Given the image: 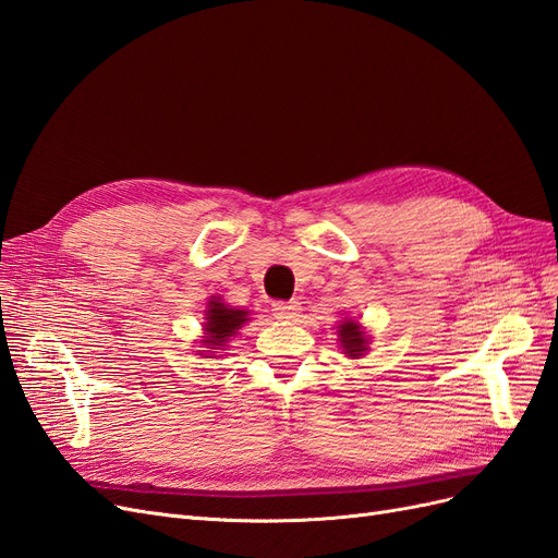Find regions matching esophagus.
Instances as JSON below:
<instances>
[{
  "mask_svg": "<svg viewBox=\"0 0 558 558\" xmlns=\"http://www.w3.org/2000/svg\"><path fill=\"white\" fill-rule=\"evenodd\" d=\"M272 314L279 320H295L300 316V302H275Z\"/></svg>",
  "mask_w": 558,
  "mask_h": 558,
  "instance_id": "34e87169",
  "label": "esophagus"
}]
</instances>
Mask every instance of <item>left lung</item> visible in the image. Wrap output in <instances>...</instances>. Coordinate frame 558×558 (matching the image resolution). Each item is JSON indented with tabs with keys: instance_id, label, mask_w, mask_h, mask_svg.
<instances>
[{
	"instance_id": "8db88e82",
	"label": "left lung",
	"mask_w": 558,
	"mask_h": 558,
	"mask_svg": "<svg viewBox=\"0 0 558 558\" xmlns=\"http://www.w3.org/2000/svg\"><path fill=\"white\" fill-rule=\"evenodd\" d=\"M337 335H340V344H342L347 356L359 359L367 351V337H365L363 326L359 324V320H342V326H340V330H337Z\"/></svg>"
}]
</instances>
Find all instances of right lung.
Here are the masks:
<instances>
[{"mask_svg":"<svg viewBox=\"0 0 558 558\" xmlns=\"http://www.w3.org/2000/svg\"><path fill=\"white\" fill-rule=\"evenodd\" d=\"M248 312L244 310H232L221 298L209 300V307L205 312V342L207 349H221L228 344L232 335H238V330L246 324Z\"/></svg>","mask_w":558,"mask_h":558,"instance_id":"add662e5","label":"right lung"}]
</instances>
